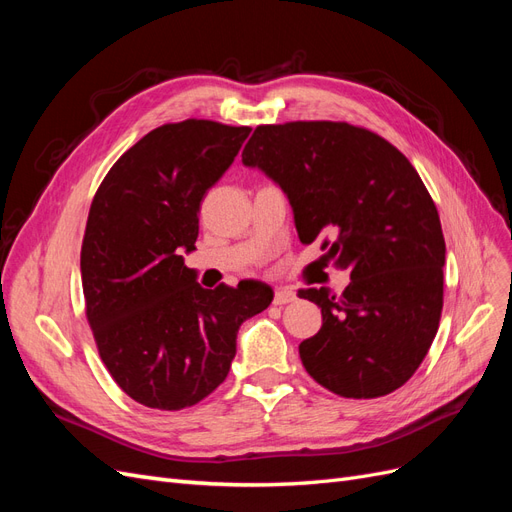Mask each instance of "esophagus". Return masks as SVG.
Segmentation results:
<instances>
[{
  "instance_id": "esophagus-1",
  "label": "esophagus",
  "mask_w": 512,
  "mask_h": 512,
  "mask_svg": "<svg viewBox=\"0 0 512 512\" xmlns=\"http://www.w3.org/2000/svg\"><path fill=\"white\" fill-rule=\"evenodd\" d=\"M294 299H297V294H294L292 290H288V288H277V290H275V297H273V303H275V305H286V303H292Z\"/></svg>"
}]
</instances>
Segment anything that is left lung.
<instances>
[{
  "instance_id": "left-lung-1",
  "label": "left lung",
  "mask_w": 512,
  "mask_h": 512,
  "mask_svg": "<svg viewBox=\"0 0 512 512\" xmlns=\"http://www.w3.org/2000/svg\"><path fill=\"white\" fill-rule=\"evenodd\" d=\"M241 160L280 185L301 243L350 271L342 294L307 288L320 331L299 354L324 389L352 399L406 384L438 333L446 245L436 205L404 153L335 121L258 126Z\"/></svg>"
}]
</instances>
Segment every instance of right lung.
Wrapping results in <instances>:
<instances>
[{
	"label": "right lung",
	"instance_id": "add662e5",
	"mask_svg": "<svg viewBox=\"0 0 512 512\" xmlns=\"http://www.w3.org/2000/svg\"><path fill=\"white\" fill-rule=\"evenodd\" d=\"M250 132L166 123L123 153L91 203L81 250L87 320L113 380L147 408L181 410L218 389L239 327L273 301L258 280L207 290L183 262L196 250L200 203Z\"/></svg>",
	"mask_w": 512,
	"mask_h": 512
}]
</instances>
